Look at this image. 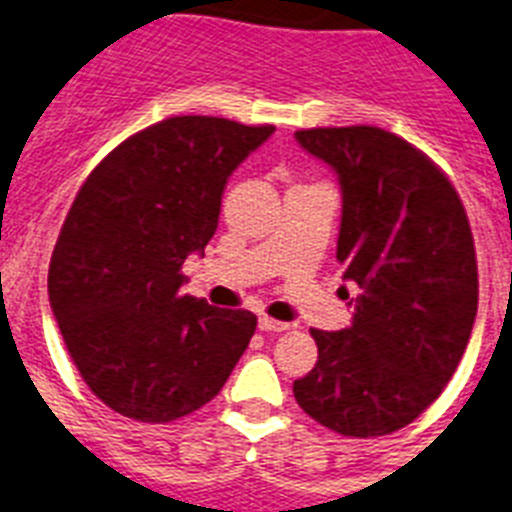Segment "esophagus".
Segmentation results:
<instances>
[{
	"label": "esophagus",
	"instance_id": "esophagus-1",
	"mask_svg": "<svg viewBox=\"0 0 512 512\" xmlns=\"http://www.w3.org/2000/svg\"><path fill=\"white\" fill-rule=\"evenodd\" d=\"M257 326H260V331H286L289 328V323H281V321H273V318H268V315H260V321H257Z\"/></svg>",
	"mask_w": 512,
	"mask_h": 512
}]
</instances>
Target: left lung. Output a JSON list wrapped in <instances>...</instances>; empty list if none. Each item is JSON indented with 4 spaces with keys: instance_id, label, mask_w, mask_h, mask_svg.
<instances>
[{
    "instance_id": "left-lung-1",
    "label": "left lung",
    "mask_w": 512,
    "mask_h": 512,
    "mask_svg": "<svg viewBox=\"0 0 512 512\" xmlns=\"http://www.w3.org/2000/svg\"><path fill=\"white\" fill-rule=\"evenodd\" d=\"M294 139L342 186L336 260L360 286L352 326L318 331L297 405L344 436H384L442 394L471 339L479 270L468 215L421 149L376 126L310 128Z\"/></svg>"
}]
</instances>
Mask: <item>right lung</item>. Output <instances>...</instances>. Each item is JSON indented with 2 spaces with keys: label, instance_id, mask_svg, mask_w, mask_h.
Masks as SVG:
<instances>
[{
  "label": "right lung",
  "instance_id": "obj_1",
  "mask_svg": "<svg viewBox=\"0 0 512 512\" xmlns=\"http://www.w3.org/2000/svg\"><path fill=\"white\" fill-rule=\"evenodd\" d=\"M276 128L181 115L115 147L76 194L49 263L73 363L115 413L168 423L213 400L255 334L249 310L181 292L205 255L228 176Z\"/></svg>",
  "mask_w": 512,
  "mask_h": 512
}]
</instances>
